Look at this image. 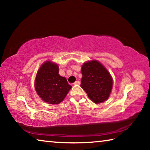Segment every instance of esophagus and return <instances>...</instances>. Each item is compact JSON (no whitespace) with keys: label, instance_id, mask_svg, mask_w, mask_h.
Returning a JSON list of instances; mask_svg holds the SVG:
<instances>
[{"label":"esophagus","instance_id":"esophagus-1","mask_svg":"<svg viewBox=\"0 0 150 150\" xmlns=\"http://www.w3.org/2000/svg\"><path fill=\"white\" fill-rule=\"evenodd\" d=\"M80 84V81H76L74 83V85H79Z\"/></svg>","mask_w":150,"mask_h":150}]
</instances>
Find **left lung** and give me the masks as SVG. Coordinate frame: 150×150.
<instances>
[{"instance_id":"obj_1","label":"left lung","mask_w":150,"mask_h":150,"mask_svg":"<svg viewBox=\"0 0 150 150\" xmlns=\"http://www.w3.org/2000/svg\"><path fill=\"white\" fill-rule=\"evenodd\" d=\"M81 87L88 98L96 104L103 103L108 98L112 79L104 66L96 60L85 63L82 66Z\"/></svg>"}]
</instances>
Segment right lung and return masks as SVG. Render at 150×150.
<instances>
[{"mask_svg":"<svg viewBox=\"0 0 150 150\" xmlns=\"http://www.w3.org/2000/svg\"><path fill=\"white\" fill-rule=\"evenodd\" d=\"M38 95L45 103L57 105L64 99L71 88L67 79L59 74V67L46 62L40 67L35 80Z\"/></svg>","mask_w":150,"mask_h":150,"instance_id":"1","label":"right lung"}]
</instances>
